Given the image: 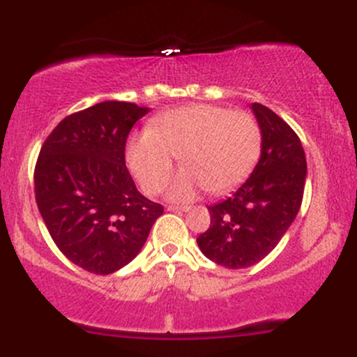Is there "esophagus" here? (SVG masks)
Returning a JSON list of instances; mask_svg holds the SVG:
<instances>
[{
  "mask_svg": "<svg viewBox=\"0 0 357 357\" xmlns=\"http://www.w3.org/2000/svg\"><path fill=\"white\" fill-rule=\"evenodd\" d=\"M167 211H176V213H181V211H188L190 208L186 206H173V204H169V206H166Z\"/></svg>",
  "mask_w": 357,
  "mask_h": 357,
  "instance_id": "esophagus-1",
  "label": "esophagus"
}]
</instances>
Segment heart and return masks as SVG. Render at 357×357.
<instances>
[{"instance_id":"obj_1","label":"heart","mask_w":357,"mask_h":357,"mask_svg":"<svg viewBox=\"0 0 357 357\" xmlns=\"http://www.w3.org/2000/svg\"><path fill=\"white\" fill-rule=\"evenodd\" d=\"M261 147L257 119L245 110L195 104L165 114L126 147L130 173L149 195L161 191L181 155V169L167 188L173 202H190L203 188L223 192L253 169Z\"/></svg>"}]
</instances>
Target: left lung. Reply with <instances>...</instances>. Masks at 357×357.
<instances>
[{
  "instance_id": "left-lung-1",
  "label": "left lung",
  "mask_w": 357,
  "mask_h": 357,
  "mask_svg": "<svg viewBox=\"0 0 357 357\" xmlns=\"http://www.w3.org/2000/svg\"><path fill=\"white\" fill-rule=\"evenodd\" d=\"M250 107L260 126V159L230 198L208 206L211 225L196 240L204 257L227 268L252 267L277 247L301 210L307 178L292 127L265 105Z\"/></svg>"
}]
</instances>
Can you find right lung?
<instances>
[{
	"mask_svg": "<svg viewBox=\"0 0 357 357\" xmlns=\"http://www.w3.org/2000/svg\"><path fill=\"white\" fill-rule=\"evenodd\" d=\"M149 107L107 100L65 117L40 151L35 196L53 241L84 270L109 275L144 247L161 204L137 191L126 141Z\"/></svg>",
	"mask_w": 357,
	"mask_h": 357,
	"instance_id": "right-lung-1",
	"label": "right lung"
}]
</instances>
